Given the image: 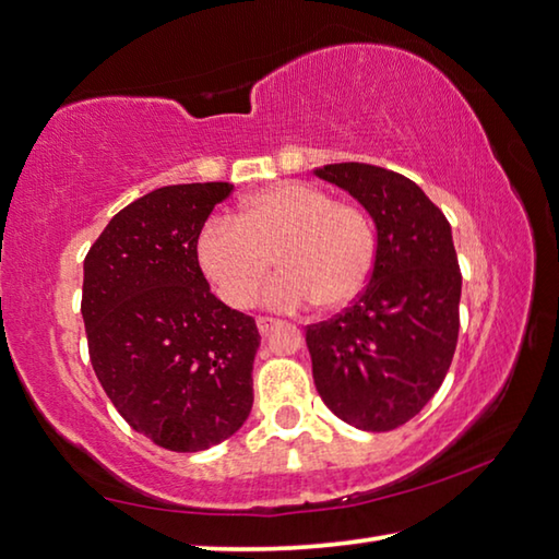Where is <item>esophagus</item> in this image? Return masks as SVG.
<instances>
[{
    "label": "esophagus",
    "instance_id": "esophagus-1",
    "mask_svg": "<svg viewBox=\"0 0 559 559\" xmlns=\"http://www.w3.org/2000/svg\"><path fill=\"white\" fill-rule=\"evenodd\" d=\"M280 326V321L277 319H270V317H260L258 319V331H260V336H270L274 329Z\"/></svg>",
    "mask_w": 559,
    "mask_h": 559
}]
</instances>
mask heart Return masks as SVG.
I'll list each match as a JSON object with an SVG mask.
<instances>
[{"label":"heart","mask_w":559,"mask_h":559,"mask_svg":"<svg viewBox=\"0 0 559 559\" xmlns=\"http://www.w3.org/2000/svg\"><path fill=\"white\" fill-rule=\"evenodd\" d=\"M376 254L366 211L301 181L264 186L238 205L235 221L215 215L195 238V262L235 309L252 305L272 264L282 272L262 292L270 309L295 311L311 301L326 311L344 309L364 295Z\"/></svg>","instance_id":"obj_1"}]
</instances>
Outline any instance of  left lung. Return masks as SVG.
<instances>
[{
    "mask_svg": "<svg viewBox=\"0 0 559 559\" xmlns=\"http://www.w3.org/2000/svg\"><path fill=\"white\" fill-rule=\"evenodd\" d=\"M376 223L368 287L344 314L307 329L311 373L324 405L364 432L413 419L442 385L459 336L462 272L452 225L407 176L373 164H326Z\"/></svg>",
    "mask_w": 559,
    "mask_h": 559,
    "instance_id": "1",
    "label": "left lung"
}]
</instances>
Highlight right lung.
<instances>
[{
	"label": "right lung",
	"mask_w": 559,
	"mask_h": 559,
	"mask_svg": "<svg viewBox=\"0 0 559 559\" xmlns=\"http://www.w3.org/2000/svg\"><path fill=\"white\" fill-rule=\"evenodd\" d=\"M233 183H174L115 215L83 262L91 364L127 425L171 452H203L252 409L254 319L225 307L195 238Z\"/></svg>",
	"instance_id": "1"
}]
</instances>
